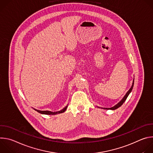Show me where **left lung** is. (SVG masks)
Wrapping results in <instances>:
<instances>
[{
    "label": "left lung",
    "mask_w": 153,
    "mask_h": 153,
    "mask_svg": "<svg viewBox=\"0 0 153 153\" xmlns=\"http://www.w3.org/2000/svg\"><path fill=\"white\" fill-rule=\"evenodd\" d=\"M134 79H133V83H132V86H131V88H130V89L127 91V93H126V94L125 95V96L122 98V99L117 103V104H116L115 106H113V107H111V108H102V109H105V110H116V109H117V108H118L119 107H120V106H122V105L124 103V102L126 100V99H127V97H128V96H129V94H130V93L131 92V91H132V90H133V86H134ZM98 108H100V107H99V106H97Z\"/></svg>",
    "instance_id": "left-lung-1"
}]
</instances>
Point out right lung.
Returning <instances> with one entry per match:
<instances>
[{
  "instance_id": "obj_1",
  "label": "right lung",
  "mask_w": 153,
  "mask_h": 153,
  "mask_svg": "<svg viewBox=\"0 0 153 153\" xmlns=\"http://www.w3.org/2000/svg\"><path fill=\"white\" fill-rule=\"evenodd\" d=\"M68 107V105H67L66 106H65L64 108H63L62 110H61L60 111H56V112H52V111H40V110H36V109L35 108H33L34 110L36 111H37L38 113H40V114H47V115H55V114H60V113H62L63 112H65V111H66L67 108Z\"/></svg>"
}]
</instances>
